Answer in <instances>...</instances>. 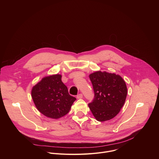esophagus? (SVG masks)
<instances>
[{
    "label": "esophagus",
    "mask_w": 159,
    "mask_h": 159,
    "mask_svg": "<svg viewBox=\"0 0 159 159\" xmlns=\"http://www.w3.org/2000/svg\"><path fill=\"white\" fill-rule=\"evenodd\" d=\"M82 98H83V96H82V94H78V95L77 96V99H82Z\"/></svg>",
    "instance_id": "obj_1"
}]
</instances>
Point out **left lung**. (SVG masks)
Returning <instances> with one entry per match:
<instances>
[{
    "label": "left lung",
    "instance_id": "obj_1",
    "mask_svg": "<svg viewBox=\"0 0 159 159\" xmlns=\"http://www.w3.org/2000/svg\"><path fill=\"white\" fill-rule=\"evenodd\" d=\"M94 98L89 103V109L99 121L115 117L123 106L127 96L125 82L119 75L101 71L89 75Z\"/></svg>",
    "mask_w": 159,
    "mask_h": 159
}]
</instances>
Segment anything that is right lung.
I'll return each mask as SVG.
<instances>
[{
	"label": "right lung",
	"instance_id": "1",
	"mask_svg": "<svg viewBox=\"0 0 159 159\" xmlns=\"http://www.w3.org/2000/svg\"><path fill=\"white\" fill-rule=\"evenodd\" d=\"M34 103L44 116L60 118L69 112L76 98L69 94L66 86L61 81V75L44 77L31 90Z\"/></svg>",
	"mask_w": 159,
	"mask_h": 159
}]
</instances>
